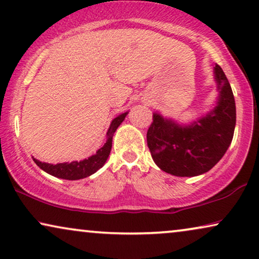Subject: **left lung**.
I'll use <instances>...</instances> for the list:
<instances>
[{
	"label": "left lung",
	"mask_w": 259,
	"mask_h": 259,
	"mask_svg": "<svg viewBox=\"0 0 259 259\" xmlns=\"http://www.w3.org/2000/svg\"><path fill=\"white\" fill-rule=\"evenodd\" d=\"M214 77L219 100L206 116L180 126L154 113L147 131V146L158 167L177 177H194L210 171L231 144L236 125V104L221 66Z\"/></svg>",
	"instance_id": "obj_1"
}]
</instances>
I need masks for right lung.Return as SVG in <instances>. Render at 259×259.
Returning a JSON list of instances; mask_svg holds the SVG:
<instances>
[{
  "label": "right lung",
  "instance_id": "1",
  "mask_svg": "<svg viewBox=\"0 0 259 259\" xmlns=\"http://www.w3.org/2000/svg\"><path fill=\"white\" fill-rule=\"evenodd\" d=\"M127 115V112L123 114H120L116 116L115 119H113V121L109 126L108 132H107V141H106L104 146L100 150H98L97 153L92 155L88 159H84L82 161H73V162H62V164H47V162H41L33 158L38 167L44 169L45 172L49 173V175L56 177V178H61L66 180H77L90 177L98 171L99 168H101L107 160L109 153H111L112 148V139L113 134L116 131V128L120 126L123 120H125Z\"/></svg>",
  "mask_w": 259,
  "mask_h": 259
}]
</instances>
